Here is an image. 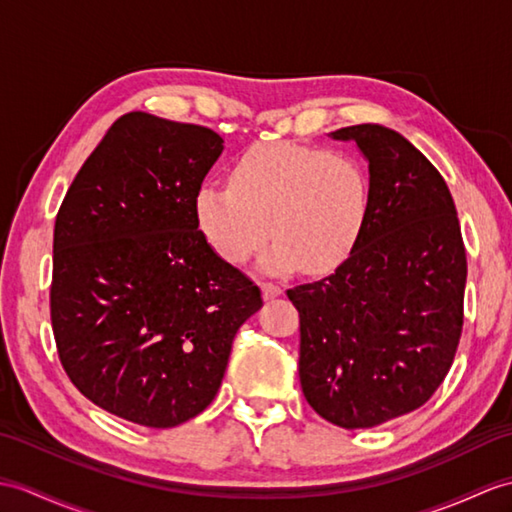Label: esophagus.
Returning a JSON list of instances; mask_svg holds the SVG:
<instances>
[{
	"mask_svg": "<svg viewBox=\"0 0 512 512\" xmlns=\"http://www.w3.org/2000/svg\"><path fill=\"white\" fill-rule=\"evenodd\" d=\"M261 292H264L266 299H275V296H279L283 290L279 288L277 283H268V281H264V283H261Z\"/></svg>",
	"mask_w": 512,
	"mask_h": 512,
	"instance_id": "1",
	"label": "esophagus"
}]
</instances>
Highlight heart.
Listing matches in <instances>:
<instances>
[{"label": "heart", "mask_w": 512, "mask_h": 512, "mask_svg": "<svg viewBox=\"0 0 512 512\" xmlns=\"http://www.w3.org/2000/svg\"><path fill=\"white\" fill-rule=\"evenodd\" d=\"M368 213V174L349 152L268 141L237 157L229 185L202 183L196 224L213 253L246 264L268 233L261 268L327 272L351 253Z\"/></svg>", "instance_id": "obj_1"}]
</instances>
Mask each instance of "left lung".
<instances>
[{
  "instance_id": "1",
  "label": "left lung",
  "mask_w": 512,
  "mask_h": 512,
  "mask_svg": "<svg viewBox=\"0 0 512 512\" xmlns=\"http://www.w3.org/2000/svg\"><path fill=\"white\" fill-rule=\"evenodd\" d=\"M368 161V213L349 257L288 299L301 318L307 403L344 430L421 408L443 384L462 334L467 253L445 178L397 130L331 133Z\"/></svg>"
}]
</instances>
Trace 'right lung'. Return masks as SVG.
<instances>
[{"label": "right lung", "instance_id": "right-lung-1", "mask_svg": "<svg viewBox=\"0 0 512 512\" xmlns=\"http://www.w3.org/2000/svg\"><path fill=\"white\" fill-rule=\"evenodd\" d=\"M224 150L211 128L122 115L67 189L50 290L58 358L82 395L130 423L205 410L257 285L213 253L194 194Z\"/></svg>", "mask_w": 512, "mask_h": 512}]
</instances>
